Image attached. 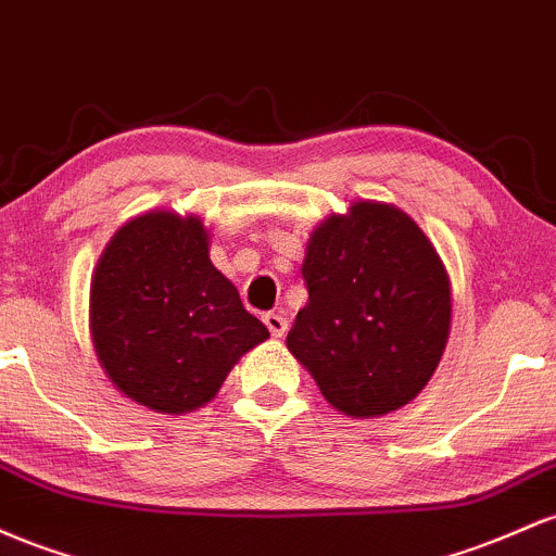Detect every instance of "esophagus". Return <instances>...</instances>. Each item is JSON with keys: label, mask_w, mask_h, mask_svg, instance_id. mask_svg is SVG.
<instances>
[{"label": "esophagus", "mask_w": 556, "mask_h": 556, "mask_svg": "<svg viewBox=\"0 0 556 556\" xmlns=\"http://www.w3.org/2000/svg\"><path fill=\"white\" fill-rule=\"evenodd\" d=\"M262 320H265V326H267V330H270L273 339H280V336L289 330V320H286L280 312H265V315H262Z\"/></svg>", "instance_id": "obj_1"}]
</instances>
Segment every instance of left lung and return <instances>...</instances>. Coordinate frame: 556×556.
<instances>
[{
	"label": "left lung",
	"mask_w": 556,
	"mask_h": 556,
	"mask_svg": "<svg viewBox=\"0 0 556 556\" xmlns=\"http://www.w3.org/2000/svg\"><path fill=\"white\" fill-rule=\"evenodd\" d=\"M309 299L286 346L339 413L378 417L413 402L448 339L444 262L413 217L357 202L312 233Z\"/></svg>",
	"instance_id": "8db88e82"
}]
</instances>
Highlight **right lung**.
<instances>
[{
	"label": "right lung",
	"mask_w": 556,
	"mask_h": 556,
	"mask_svg": "<svg viewBox=\"0 0 556 556\" xmlns=\"http://www.w3.org/2000/svg\"><path fill=\"white\" fill-rule=\"evenodd\" d=\"M210 262L199 217L147 212L115 233L91 280V339L117 389L154 413H191L267 339Z\"/></svg>",
	"instance_id": "right-lung-1"
}]
</instances>
